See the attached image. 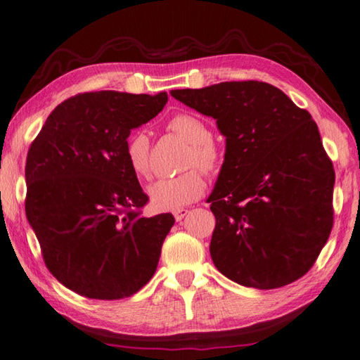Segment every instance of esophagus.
Here are the masks:
<instances>
[{
	"instance_id": "34e87169",
	"label": "esophagus",
	"mask_w": 360,
	"mask_h": 360,
	"mask_svg": "<svg viewBox=\"0 0 360 360\" xmlns=\"http://www.w3.org/2000/svg\"><path fill=\"white\" fill-rule=\"evenodd\" d=\"M186 215H188V209H179L174 212V217L176 221H181V219H184Z\"/></svg>"
}]
</instances>
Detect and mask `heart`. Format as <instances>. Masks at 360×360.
I'll return each instance as SVG.
<instances>
[{"label": "heart", "instance_id": "1", "mask_svg": "<svg viewBox=\"0 0 360 360\" xmlns=\"http://www.w3.org/2000/svg\"><path fill=\"white\" fill-rule=\"evenodd\" d=\"M169 131L190 143L186 151V172L172 179L156 180L148 188L151 207L155 210L167 212L181 209L198 200L205 191V180L201 169L207 175L215 176L223 169L224 156L218 145L212 141V129L199 117L191 113H176L167 123ZM126 162L137 176L150 175V141L145 132H136L129 137L124 148ZM199 167V171L195 167Z\"/></svg>", "mask_w": 360, "mask_h": 360}]
</instances>
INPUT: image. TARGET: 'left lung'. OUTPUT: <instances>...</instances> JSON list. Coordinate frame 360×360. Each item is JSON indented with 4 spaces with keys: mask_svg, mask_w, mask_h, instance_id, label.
Listing matches in <instances>:
<instances>
[{
    "mask_svg": "<svg viewBox=\"0 0 360 360\" xmlns=\"http://www.w3.org/2000/svg\"><path fill=\"white\" fill-rule=\"evenodd\" d=\"M170 94L215 118L226 137L223 169L207 199L217 219L215 267L256 289L302 278L333 226L335 170L310 113L257 80Z\"/></svg>",
    "mask_w": 360,
    "mask_h": 360,
    "instance_id": "1",
    "label": "left lung"
}]
</instances>
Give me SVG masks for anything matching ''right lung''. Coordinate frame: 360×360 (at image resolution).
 Here are the masks:
<instances>
[{"mask_svg": "<svg viewBox=\"0 0 360 360\" xmlns=\"http://www.w3.org/2000/svg\"><path fill=\"white\" fill-rule=\"evenodd\" d=\"M167 93H80L55 107L31 142L25 212L44 262L88 299L118 300L153 276L172 213L142 217L148 196L126 162L131 129L150 122Z\"/></svg>", "mask_w": 360, "mask_h": 360, "instance_id": "add662e5", "label": "right lung"}]
</instances>
